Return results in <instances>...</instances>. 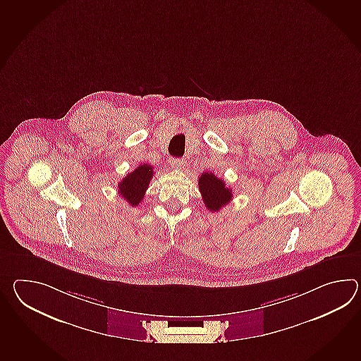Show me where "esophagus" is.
I'll return each mask as SVG.
<instances>
[{"mask_svg":"<svg viewBox=\"0 0 361 361\" xmlns=\"http://www.w3.org/2000/svg\"><path fill=\"white\" fill-rule=\"evenodd\" d=\"M169 164H171L172 169H184L186 166V161H185V159H180V158H171Z\"/></svg>","mask_w":361,"mask_h":361,"instance_id":"obj_1","label":"esophagus"}]
</instances>
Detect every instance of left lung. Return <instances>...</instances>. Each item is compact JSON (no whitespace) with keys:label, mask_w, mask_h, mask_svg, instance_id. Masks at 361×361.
Segmentation results:
<instances>
[{"label":"left lung","mask_w":361,"mask_h":361,"mask_svg":"<svg viewBox=\"0 0 361 361\" xmlns=\"http://www.w3.org/2000/svg\"><path fill=\"white\" fill-rule=\"evenodd\" d=\"M200 194L203 203L211 212H216L226 206L232 200V189L212 172H203L200 177Z\"/></svg>","instance_id":"left-lung-1"}]
</instances>
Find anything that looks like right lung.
<instances>
[{"label":"right lung","instance_id":"right-lung-1","mask_svg":"<svg viewBox=\"0 0 361 361\" xmlns=\"http://www.w3.org/2000/svg\"><path fill=\"white\" fill-rule=\"evenodd\" d=\"M154 169L150 164H140L118 184L119 192L132 207L138 206L144 200L145 192L150 184Z\"/></svg>","mask_w":361,"mask_h":361}]
</instances>
